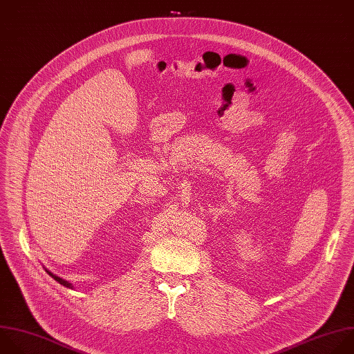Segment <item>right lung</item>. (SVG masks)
I'll return each mask as SVG.
<instances>
[{
    "label": "right lung",
    "instance_id": "1",
    "mask_svg": "<svg viewBox=\"0 0 354 354\" xmlns=\"http://www.w3.org/2000/svg\"><path fill=\"white\" fill-rule=\"evenodd\" d=\"M47 272H48V274H50V275H51V277H53L58 283H61V285H64V286H66V288H69V289H72V288H73V286H72V283H69L68 281H65V279H62V278H59V277H57V275L51 274L50 271H47Z\"/></svg>",
    "mask_w": 354,
    "mask_h": 354
}]
</instances>
